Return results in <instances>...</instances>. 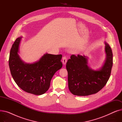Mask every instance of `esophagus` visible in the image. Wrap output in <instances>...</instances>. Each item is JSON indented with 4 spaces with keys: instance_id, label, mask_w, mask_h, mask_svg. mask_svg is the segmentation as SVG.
<instances>
[{
    "instance_id": "obj_1",
    "label": "esophagus",
    "mask_w": 122,
    "mask_h": 122,
    "mask_svg": "<svg viewBox=\"0 0 122 122\" xmlns=\"http://www.w3.org/2000/svg\"><path fill=\"white\" fill-rule=\"evenodd\" d=\"M67 57L64 56V57H63V59H62V62H63V64H64V65H65L66 62H67Z\"/></svg>"
}]
</instances>
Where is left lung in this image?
Here are the masks:
<instances>
[{"label":"left lung","mask_w":122,"mask_h":122,"mask_svg":"<svg viewBox=\"0 0 122 122\" xmlns=\"http://www.w3.org/2000/svg\"><path fill=\"white\" fill-rule=\"evenodd\" d=\"M106 59L104 65L98 71L87 66V57L73 54L66 63L69 89L75 95L87 96L97 93L107 82L113 66V53L105 42Z\"/></svg>","instance_id":"8db88e82"}]
</instances>
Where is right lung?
I'll return each mask as SVG.
<instances>
[{"mask_svg":"<svg viewBox=\"0 0 122 122\" xmlns=\"http://www.w3.org/2000/svg\"><path fill=\"white\" fill-rule=\"evenodd\" d=\"M21 38H17L10 52L9 66L11 75L24 91L35 95L43 94L49 89L54 74L62 67V55L46 53L36 62L25 63L18 54Z\"/></svg>","mask_w":122,"mask_h":122,"instance_id":"right-lung-1","label":"right lung"}]
</instances>
